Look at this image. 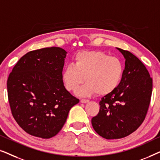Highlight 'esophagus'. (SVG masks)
<instances>
[{
  "mask_svg": "<svg viewBox=\"0 0 160 160\" xmlns=\"http://www.w3.org/2000/svg\"><path fill=\"white\" fill-rule=\"evenodd\" d=\"M80 102H82V103H86V102H89V100H87V99H82L80 100Z\"/></svg>",
  "mask_w": 160,
  "mask_h": 160,
  "instance_id": "1",
  "label": "esophagus"
}]
</instances>
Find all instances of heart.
<instances>
[{"label":"heart","mask_w":160,"mask_h":160,"mask_svg":"<svg viewBox=\"0 0 160 160\" xmlns=\"http://www.w3.org/2000/svg\"><path fill=\"white\" fill-rule=\"evenodd\" d=\"M124 72L119 58L109 57L100 51H83L76 54L73 65H68L62 72L65 88L74 92L83 82L87 83L78 91L82 96L108 95L117 88Z\"/></svg>","instance_id":"1"}]
</instances>
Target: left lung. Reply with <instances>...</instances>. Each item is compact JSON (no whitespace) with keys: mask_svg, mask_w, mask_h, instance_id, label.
Returning <instances> with one entry per match:
<instances>
[{"mask_svg":"<svg viewBox=\"0 0 160 160\" xmlns=\"http://www.w3.org/2000/svg\"><path fill=\"white\" fill-rule=\"evenodd\" d=\"M120 84L101 98L100 111L92 119L94 130L106 139L122 138L135 132L145 119L152 93V78L143 62L127 50Z\"/></svg>","mask_w":160,"mask_h":160,"instance_id":"obj_1","label":"left lung"}]
</instances>
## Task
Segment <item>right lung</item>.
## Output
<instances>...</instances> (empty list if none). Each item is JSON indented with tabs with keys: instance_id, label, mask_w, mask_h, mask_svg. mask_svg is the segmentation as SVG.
I'll use <instances>...</instances> for the list:
<instances>
[{
	"instance_id": "obj_1",
	"label": "right lung",
	"mask_w": 160,
	"mask_h": 160,
	"mask_svg": "<svg viewBox=\"0 0 160 160\" xmlns=\"http://www.w3.org/2000/svg\"><path fill=\"white\" fill-rule=\"evenodd\" d=\"M66 53L54 47L30 51L19 59L8 76L11 111L28 134L41 138L56 135L70 109L79 102L63 84Z\"/></svg>"
}]
</instances>
